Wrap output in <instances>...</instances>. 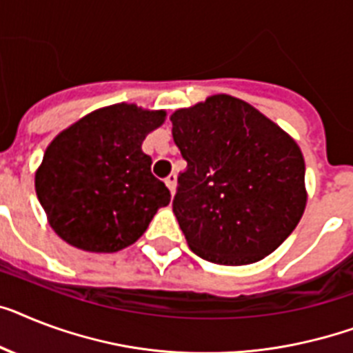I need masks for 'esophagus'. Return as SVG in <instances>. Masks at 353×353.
I'll return each instance as SVG.
<instances>
[{
  "mask_svg": "<svg viewBox=\"0 0 353 353\" xmlns=\"http://www.w3.org/2000/svg\"><path fill=\"white\" fill-rule=\"evenodd\" d=\"M165 183H167L168 190H170L172 194H174V192H176V186H177V176H176V174H170V176H168L167 179H165Z\"/></svg>",
  "mask_w": 353,
  "mask_h": 353,
  "instance_id": "obj_1",
  "label": "esophagus"
}]
</instances>
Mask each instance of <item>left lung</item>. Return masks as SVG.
Here are the masks:
<instances>
[{"label": "left lung", "instance_id": "obj_1", "mask_svg": "<svg viewBox=\"0 0 353 353\" xmlns=\"http://www.w3.org/2000/svg\"><path fill=\"white\" fill-rule=\"evenodd\" d=\"M170 121L186 161L174 214L190 250L217 265L265 259L305 214V157L296 139L228 94L179 108Z\"/></svg>", "mask_w": 353, "mask_h": 353}]
</instances>
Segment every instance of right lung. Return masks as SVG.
Wrapping results in <instances>:
<instances>
[{"instance_id": "right-lung-1", "label": "right lung", "mask_w": 353, "mask_h": 353, "mask_svg": "<svg viewBox=\"0 0 353 353\" xmlns=\"http://www.w3.org/2000/svg\"><path fill=\"white\" fill-rule=\"evenodd\" d=\"M167 112L134 103L97 108L59 132L45 150L34 185L48 225L79 250L110 254L134 245L170 203L154 177L145 137Z\"/></svg>"}]
</instances>
